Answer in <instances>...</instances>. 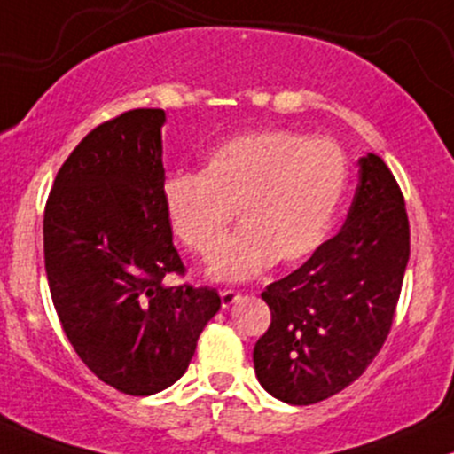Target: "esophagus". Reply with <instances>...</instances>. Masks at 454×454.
Wrapping results in <instances>:
<instances>
[{
	"label": "esophagus",
	"mask_w": 454,
	"mask_h": 454,
	"mask_svg": "<svg viewBox=\"0 0 454 454\" xmlns=\"http://www.w3.org/2000/svg\"><path fill=\"white\" fill-rule=\"evenodd\" d=\"M219 297H222V306H223V308L235 306V303H237L239 300H241V295H239L237 291H231V288H226V291L219 293Z\"/></svg>",
	"instance_id": "34e87169"
}]
</instances>
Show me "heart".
I'll use <instances>...</instances> for the list:
<instances>
[{
    "mask_svg": "<svg viewBox=\"0 0 454 454\" xmlns=\"http://www.w3.org/2000/svg\"><path fill=\"white\" fill-rule=\"evenodd\" d=\"M348 163L327 137L267 129L228 139L204 159L200 174H172L161 187L172 235L211 258L235 211L241 228L223 243L208 276L243 282L273 262L300 265L332 231L345 198Z\"/></svg>",
    "mask_w": 454,
    "mask_h": 454,
    "instance_id": "1",
    "label": "heart"
}]
</instances>
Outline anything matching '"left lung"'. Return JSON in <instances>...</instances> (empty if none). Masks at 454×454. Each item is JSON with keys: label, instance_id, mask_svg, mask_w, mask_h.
<instances>
[{"label": "left lung", "instance_id": "obj_1", "mask_svg": "<svg viewBox=\"0 0 454 454\" xmlns=\"http://www.w3.org/2000/svg\"><path fill=\"white\" fill-rule=\"evenodd\" d=\"M357 166L340 231L261 295L271 325L254 347V371L288 405L345 390L380 353L395 318L410 261L405 200L381 157L366 153Z\"/></svg>", "mask_w": 454, "mask_h": 454}]
</instances>
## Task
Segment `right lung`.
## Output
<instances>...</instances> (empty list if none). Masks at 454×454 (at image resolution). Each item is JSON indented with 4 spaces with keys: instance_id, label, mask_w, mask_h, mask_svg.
Segmentation results:
<instances>
[{
    "instance_id": "add662e5",
    "label": "right lung",
    "mask_w": 454,
    "mask_h": 454,
    "mask_svg": "<svg viewBox=\"0 0 454 454\" xmlns=\"http://www.w3.org/2000/svg\"><path fill=\"white\" fill-rule=\"evenodd\" d=\"M163 109H133L90 131L59 168L44 208V269L82 362L124 395L185 375L222 308L215 288L166 286L183 273L163 211Z\"/></svg>"
}]
</instances>
